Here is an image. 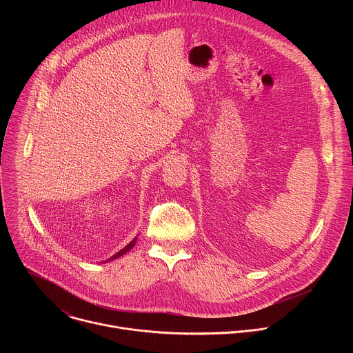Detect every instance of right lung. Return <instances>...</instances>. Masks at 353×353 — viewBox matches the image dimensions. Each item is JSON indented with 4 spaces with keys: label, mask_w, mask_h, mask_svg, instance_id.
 <instances>
[{
    "label": "right lung",
    "mask_w": 353,
    "mask_h": 353,
    "mask_svg": "<svg viewBox=\"0 0 353 353\" xmlns=\"http://www.w3.org/2000/svg\"><path fill=\"white\" fill-rule=\"evenodd\" d=\"M135 243H137V237H135L132 241H130V243H128V244H127L124 248H121V250L119 251V253H116V254H114L112 259H109L108 261H110V260H116V259H119V257L124 256V254L127 253V251H130V250H131V248L135 245Z\"/></svg>",
    "instance_id": "1"
}]
</instances>
